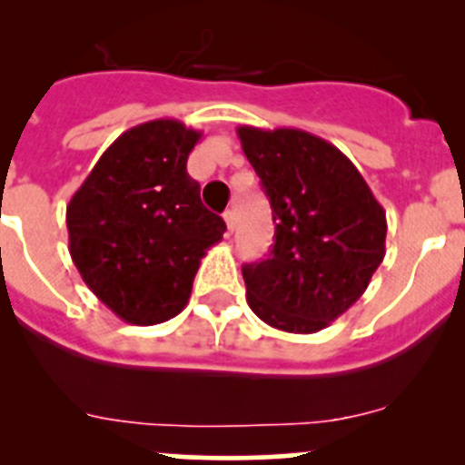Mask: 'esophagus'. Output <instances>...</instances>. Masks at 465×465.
<instances>
[{
	"mask_svg": "<svg viewBox=\"0 0 465 465\" xmlns=\"http://www.w3.org/2000/svg\"><path fill=\"white\" fill-rule=\"evenodd\" d=\"M224 223H227L229 232H233V227H236V213H233L232 209L224 211Z\"/></svg>",
	"mask_w": 465,
	"mask_h": 465,
	"instance_id": "esophagus-1",
	"label": "esophagus"
}]
</instances>
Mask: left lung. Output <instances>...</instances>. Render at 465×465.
Returning a JSON list of instances; mask_svg holds the SVG:
<instances>
[{
  "label": "left lung",
  "instance_id": "8db88e82",
  "mask_svg": "<svg viewBox=\"0 0 465 465\" xmlns=\"http://www.w3.org/2000/svg\"><path fill=\"white\" fill-rule=\"evenodd\" d=\"M270 198L274 245L242 265L247 303L285 332H317L364 294L384 259L387 218L335 145L297 128H238Z\"/></svg>",
  "mask_w": 465,
  "mask_h": 465
}]
</instances>
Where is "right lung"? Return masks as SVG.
<instances>
[{
	"mask_svg": "<svg viewBox=\"0 0 465 465\" xmlns=\"http://www.w3.org/2000/svg\"><path fill=\"white\" fill-rule=\"evenodd\" d=\"M203 133L157 119L121 134L67 206L69 254L114 315L153 326L180 315L195 272L227 224L186 173Z\"/></svg>",
	"mask_w": 465,
	"mask_h": 465,
	"instance_id": "1",
	"label": "right lung"
}]
</instances>
